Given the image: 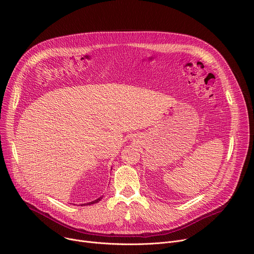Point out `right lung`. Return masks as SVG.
I'll return each instance as SVG.
<instances>
[{"label": "right lung", "mask_w": 254, "mask_h": 254, "mask_svg": "<svg viewBox=\"0 0 254 254\" xmlns=\"http://www.w3.org/2000/svg\"><path fill=\"white\" fill-rule=\"evenodd\" d=\"M102 197L103 196H100L99 198H97V199H95V201H92V202H89V203H86V204H83L84 206H87V205H92V204H96V203H98V202H100L101 199H102ZM82 206V205H81Z\"/></svg>", "instance_id": "add662e5"}]
</instances>
